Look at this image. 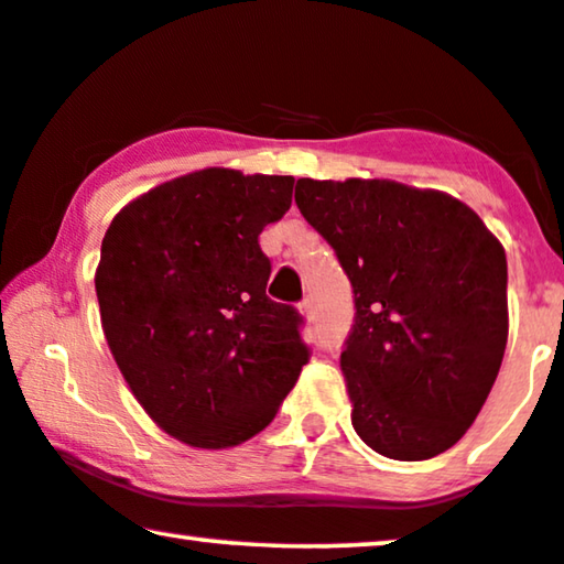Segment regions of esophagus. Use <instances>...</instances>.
Returning a JSON list of instances; mask_svg holds the SVG:
<instances>
[{
  "label": "esophagus",
  "instance_id": "34e87169",
  "mask_svg": "<svg viewBox=\"0 0 564 564\" xmlns=\"http://www.w3.org/2000/svg\"><path fill=\"white\" fill-rule=\"evenodd\" d=\"M300 313H303L307 321H313V318H315V305H313V300H311V297H305L303 303H300Z\"/></svg>",
  "mask_w": 564,
  "mask_h": 564
}]
</instances>
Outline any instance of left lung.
I'll use <instances>...</instances> for the list:
<instances>
[{"label": "left lung", "mask_w": 564, "mask_h": 564, "mask_svg": "<svg viewBox=\"0 0 564 564\" xmlns=\"http://www.w3.org/2000/svg\"><path fill=\"white\" fill-rule=\"evenodd\" d=\"M354 290L341 369L361 442L419 462L465 436L508 341L506 251L457 197L390 180H297Z\"/></svg>", "instance_id": "8db88e82"}]
</instances>
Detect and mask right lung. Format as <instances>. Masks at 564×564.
<instances>
[{"label":"right lung","mask_w":564,"mask_h":564,"mask_svg":"<svg viewBox=\"0 0 564 564\" xmlns=\"http://www.w3.org/2000/svg\"><path fill=\"white\" fill-rule=\"evenodd\" d=\"M292 184L203 169L135 197L102 238L95 288L112 357L153 423L197 449L267 429L311 359L300 313L267 297L259 246Z\"/></svg>","instance_id":"obj_1"}]
</instances>
